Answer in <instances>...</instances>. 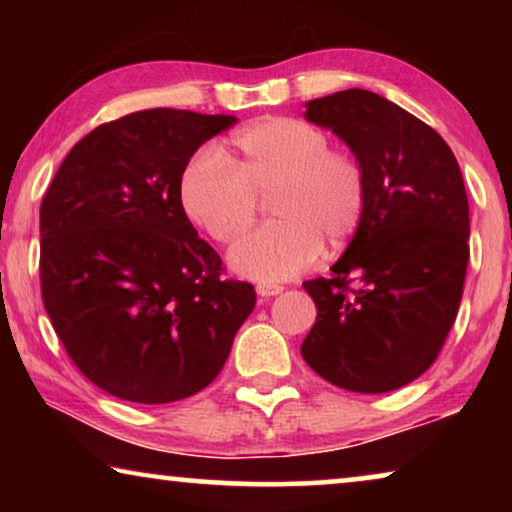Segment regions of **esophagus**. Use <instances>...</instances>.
<instances>
[{
    "label": "esophagus",
    "instance_id": "1",
    "mask_svg": "<svg viewBox=\"0 0 512 512\" xmlns=\"http://www.w3.org/2000/svg\"><path fill=\"white\" fill-rule=\"evenodd\" d=\"M284 291V286H279V284H258L256 286V293L261 298H272V296H279V293Z\"/></svg>",
    "mask_w": 512,
    "mask_h": 512
}]
</instances>
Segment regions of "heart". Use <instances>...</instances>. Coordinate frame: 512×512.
Listing matches in <instances>:
<instances>
[{"mask_svg":"<svg viewBox=\"0 0 512 512\" xmlns=\"http://www.w3.org/2000/svg\"><path fill=\"white\" fill-rule=\"evenodd\" d=\"M368 172L352 151L335 149L317 125L268 116L242 128L223 156L202 149L181 174L179 198L195 226L214 242L240 237L270 198L275 221L242 237L230 265L244 277L275 284L335 254L359 233L368 212Z\"/></svg>","mask_w":512,"mask_h":512,"instance_id":"heart-1","label":"heart"}]
</instances>
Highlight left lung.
<instances>
[{
  "mask_svg": "<svg viewBox=\"0 0 512 512\" xmlns=\"http://www.w3.org/2000/svg\"><path fill=\"white\" fill-rule=\"evenodd\" d=\"M305 116L345 139L370 193L333 277L303 284L317 321L300 354L340 389H401L438 359L464 296L471 226L459 163L436 130L370 90L310 100Z\"/></svg>",
  "mask_w": 512,
  "mask_h": 512,
  "instance_id": "obj_1",
  "label": "left lung"
}]
</instances>
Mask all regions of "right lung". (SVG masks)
I'll return each mask as SVG.
<instances>
[{"instance_id":"obj_1","label":"right lung","mask_w":512,"mask_h":512,"mask_svg":"<svg viewBox=\"0 0 512 512\" xmlns=\"http://www.w3.org/2000/svg\"><path fill=\"white\" fill-rule=\"evenodd\" d=\"M235 116L146 109L88 132L39 209L41 298L74 366L123 401L205 389L256 305L226 279L179 198L181 174Z\"/></svg>"}]
</instances>
